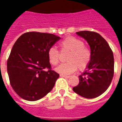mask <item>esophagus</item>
I'll list each match as a JSON object with an SVG mask.
<instances>
[{"label": "esophagus", "instance_id": "obj_1", "mask_svg": "<svg viewBox=\"0 0 122 122\" xmlns=\"http://www.w3.org/2000/svg\"><path fill=\"white\" fill-rule=\"evenodd\" d=\"M60 76L62 77V78H70V76H66V75H63V74H60Z\"/></svg>", "mask_w": 122, "mask_h": 122}]
</instances>
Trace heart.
Wrapping results in <instances>:
<instances>
[{
    "instance_id": "1",
    "label": "heart",
    "mask_w": 122,
    "mask_h": 122,
    "mask_svg": "<svg viewBox=\"0 0 122 122\" xmlns=\"http://www.w3.org/2000/svg\"><path fill=\"white\" fill-rule=\"evenodd\" d=\"M60 46L61 50L68 51L70 53L66 59L68 63L59 65L56 69V72L62 74H69L76 71L78 67L80 70H84L87 67L91 61L92 53L82 40L70 36L64 39ZM48 57L52 65H57L59 61V53L56 48L51 47L48 50Z\"/></svg>"
}]
</instances>
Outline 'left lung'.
Wrapping results in <instances>:
<instances>
[{
    "label": "left lung",
    "mask_w": 122,
    "mask_h": 122,
    "mask_svg": "<svg viewBox=\"0 0 122 122\" xmlns=\"http://www.w3.org/2000/svg\"><path fill=\"white\" fill-rule=\"evenodd\" d=\"M76 35L90 45L92 58L84 74L79 76L78 85L72 90L85 98H95L107 90L112 82L114 66L113 52L107 42L97 32L83 30Z\"/></svg>",
    "instance_id": "obj_1"
}]
</instances>
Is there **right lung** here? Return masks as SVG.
<instances>
[{
  "label": "right lung",
  "instance_id": "right-lung-1",
  "mask_svg": "<svg viewBox=\"0 0 122 122\" xmlns=\"http://www.w3.org/2000/svg\"><path fill=\"white\" fill-rule=\"evenodd\" d=\"M59 40L53 34L28 32L15 42L7 71L11 86L22 99L37 101L53 89L59 74L51 69L48 51Z\"/></svg>",
  "mask_w": 122,
  "mask_h": 122
}]
</instances>
